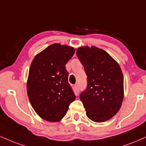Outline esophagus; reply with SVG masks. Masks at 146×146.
<instances>
[{"instance_id":"1","label":"esophagus","mask_w":146,"mask_h":146,"mask_svg":"<svg viewBox=\"0 0 146 146\" xmlns=\"http://www.w3.org/2000/svg\"><path fill=\"white\" fill-rule=\"evenodd\" d=\"M74 89H75V91H77V93H78L79 91V85H78V84H75V85H74Z\"/></svg>"}]
</instances>
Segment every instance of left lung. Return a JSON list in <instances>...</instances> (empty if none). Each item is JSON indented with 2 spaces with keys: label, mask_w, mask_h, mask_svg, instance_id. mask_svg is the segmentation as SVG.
<instances>
[{
  "label": "left lung",
  "mask_w": 146,
  "mask_h": 146,
  "mask_svg": "<svg viewBox=\"0 0 146 146\" xmlns=\"http://www.w3.org/2000/svg\"><path fill=\"white\" fill-rule=\"evenodd\" d=\"M87 76L80 100L91 120L100 123L119 111L124 97L123 76L117 62L102 48L83 46L76 50Z\"/></svg>",
  "instance_id": "1"
}]
</instances>
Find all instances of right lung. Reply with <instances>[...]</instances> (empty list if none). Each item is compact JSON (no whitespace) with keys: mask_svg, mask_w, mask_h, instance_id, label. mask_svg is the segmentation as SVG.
<instances>
[{"mask_svg":"<svg viewBox=\"0 0 146 146\" xmlns=\"http://www.w3.org/2000/svg\"><path fill=\"white\" fill-rule=\"evenodd\" d=\"M74 53L73 46L54 43L38 53L31 63L27 95L33 108L45 121H61L75 100L65 69Z\"/></svg>","mask_w":146,"mask_h":146,"instance_id":"right-lung-1","label":"right lung"}]
</instances>
